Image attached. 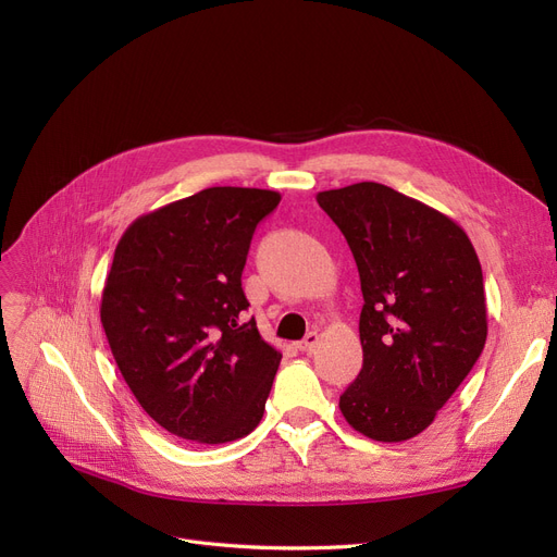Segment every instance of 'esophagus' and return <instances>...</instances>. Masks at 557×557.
Instances as JSON below:
<instances>
[{
  "label": "esophagus",
  "instance_id": "esophagus-1",
  "mask_svg": "<svg viewBox=\"0 0 557 557\" xmlns=\"http://www.w3.org/2000/svg\"><path fill=\"white\" fill-rule=\"evenodd\" d=\"M318 343H320V333L318 331H310V333H306V338L297 347L301 351H313L318 347Z\"/></svg>",
  "mask_w": 557,
  "mask_h": 557
}]
</instances>
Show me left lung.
Returning a JSON list of instances; mask_svg holds the SVG:
<instances>
[{"mask_svg":"<svg viewBox=\"0 0 557 557\" xmlns=\"http://www.w3.org/2000/svg\"><path fill=\"white\" fill-rule=\"evenodd\" d=\"M318 203L345 235L363 293V368L341 411L372 441L413 438L484 349L478 253L450 216L380 183L320 191Z\"/></svg>","mask_w":557,"mask_h":557,"instance_id":"left-lung-1","label":"left lung"}]
</instances>
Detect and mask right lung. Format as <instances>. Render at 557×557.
Wrapping results in <instances>:
<instances>
[{"label": "right lung", "instance_id": "right-lung-1", "mask_svg": "<svg viewBox=\"0 0 557 557\" xmlns=\"http://www.w3.org/2000/svg\"><path fill=\"white\" fill-rule=\"evenodd\" d=\"M278 191L210 187L132 221L104 281L100 320L125 384L160 428L216 443L251 434L281 351L242 290L251 237Z\"/></svg>", "mask_w": 557, "mask_h": 557}]
</instances>
